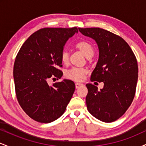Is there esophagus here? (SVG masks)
Returning <instances> with one entry per match:
<instances>
[{
	"mask_svg": "<svg viewBox=\"0 0 146 146\" xmlns=\"http://www.w3.org/2000/svg\"><path fill=\"white\" fill-rule=\"evenodd\" d=\"M82 86H83V84H82V83H76V84H75V88H80V87Z\"/></svg>",
	"mask_w": 146,
	"mask_h": 146,
	"instance_id": "1",
	"label": "esophagus"
}]
</instances>
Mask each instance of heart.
<instances>
[{
	"instance_id": "obj_1",
	"label": "heart",
	"mask_w": 146,
	"mask_h": 146,
	"mask_svg": "<svg viewBox=\"0 0 146 146\" xmlns=\"http://www.w3.org/2000/svg\"><path fill=\"white\" fill-rule=\"evenodd\" d=\"M75 48L83 53L86 58H90L94 55V48L88 42L82 40L78 42L75 44ZM69 60V53L66 50L62 51L61 54V61L64 64H67ZM87 73V70L84 68L74 67L69 69L65 73L66 78L73 80V81L80 82L84 79V75Z\"/></svg>"
}]
</instances>
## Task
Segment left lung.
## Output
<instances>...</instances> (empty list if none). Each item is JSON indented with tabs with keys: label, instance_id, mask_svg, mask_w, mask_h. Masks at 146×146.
Returning <instances> with one entry per match:
<instances>
[{
	"label": "left lung",
	"instance_id": "8db88e82",
	"mask_svg": "<svg viewBox=\"0 0 146 146\" xmlns=\"http://www.w3.org/2000/svg\"><path fill=\"white\" fill-rule=\"evenodd\" d=\"M84 36L96 41L99 60L90 81L103 82L104 88L87 84L88 112L100 121H116L125 113L135 98L138 79L137 61L123 38L98 27L78 28Z\"/></svg>",
	"mask_w": 146,
	"mask_h": 146
}]
</instances>
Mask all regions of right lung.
I'll list each match as a JSON object with an SVG mask.
<instances>
[{"mask_svg":"<svg viewBox=\"0 0 146 146\" xmlns=\"http://www.w3.org/2000/svg\"><path fill=\"white\" fill-rule=\"evenodd\" d=\"M77 27L43 28L22 45L14 65L15 90L25 113L35 121L50 123L63 115L73 96V81L64 80L48 84L49 79H60L61 54L65 43Z\"/></svg>","mask_w":146,"mask_h":146,"instance_id":"add662e5","label":"right lung"}]
</instances>
